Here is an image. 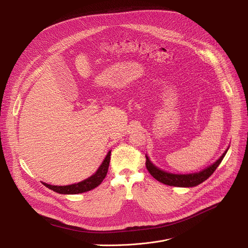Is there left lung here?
<instances>
[{"instance_id": "8db88e82", "label": "left lung", "mask_w": 248, "mask_h": 248, "mask_svg": "<svg viewBox=\"0 0 248 248\" xmlns=\"http://www.w3.org/2000/svg\"><path fill=\"white\" fill-rule=\"evenodd\" d=\"M227 153V150L223 153V155L211 166L206 168L205 170L195 173V174H187V175H177V174H171L167 173L165 171L160 170L159 168L154 166L149 158L146 155V167L148 169L149 173L159 182L163 184L169 185V186H175V187H194L201 184L202 182L209 178L214 171L219 166V164L222 162L223 158Z\"/></svg>"}]
</instances>
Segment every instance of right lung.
Instances as JSON below:
<instances>
[{
  "label": "right lung",
  "mask_w": 248,
  "mask_h": 248,
  "mask_svg": "<svg viewBox=\"0 0 248 248\" xmlns=\"http://www.w3.org/2000/svg\"><path fill=\"white\" fill-rule=\"evenodd\" d=\"M109 161H110V152H108L106 159H104L101 166L98 168V170L94 175H93L82 182H79V183L77 184H72L68 186H53V185H48L46 183H43V184L50 190H53L54 192H57L59 194H79V193L87 192L89 190H93L95 187H97L103 181V179L106 178L108 170Z\"/></svg>",
  "instance_id": "1"
}]
</instances>
